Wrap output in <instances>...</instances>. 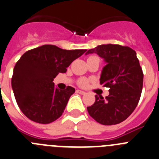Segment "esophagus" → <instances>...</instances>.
Instances as JSON below:
<instances>
[{"label":"esophagus","instance_id":"obj_1","mask_svg":"<svg viewBox=\"0 0 159 159\" xmlns=\"http://www.w3.org/2000/svg\"><path fill=\"white\" fill-rule=\"evenodd\" d=\"M77 93H79V94H81V95H84V94H86V93H85V92L82 91V90H79V89L77 90Z\"/></svg>","mask_w":159,"mask_h":159}]
</instances>
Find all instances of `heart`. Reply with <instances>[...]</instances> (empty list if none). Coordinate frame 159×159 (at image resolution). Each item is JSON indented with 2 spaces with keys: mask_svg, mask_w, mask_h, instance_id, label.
Wrapping results in <instances>:
<instances>
[{
  "mask_svg": "<svg viewBox=\"0 0 159 159\" xmlns=\"http://www.w3.org/2000/svg\"><path fill=\"white\" fill-rule=\"evenodd\" d=\"M89 58H98V57L96 56H89ZM89 82V80L87 79V78H80V79L78 80V84H79L80 86L84 87V86H86V85H88Z\"/></svg>",
  "mask_w": 159,
  "mask_h": 159,
  "instance_id": "b5f03b06",
  "label": "heart"
}]
</instances>
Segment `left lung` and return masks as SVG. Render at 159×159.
I'll use <instances>...</instances> for the list:
<instances>
[{"instance_id": "8db88e82", "label": "left lung", "mask_w": 159, "mask_h": 159, "mask_svg": "<svg viewBox=\"0 0 159 159\" xmlns=\"http://www.w3.org/2000/svg\"><path fill=\"white\" fill-rule=\"evenodd\" d=\"M96 53L107 65L100 76V84L110 88L109 96H95L96 101L87 110L90 116L105 125L125 121L137 106L142 89L143 74L136 52L128 46L101 44L88 50Z\"/></svg>"}]
</instances>
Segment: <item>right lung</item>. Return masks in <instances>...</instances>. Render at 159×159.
<instances>
[{
	"mask_svg": "<svg viewBox=\"0 0 159 159\" xmlns=\"http://www.w3.org/2000/svg\"><path fill=\"white\" fill-rule=\"evenodd\" d=\"M86 49L66 50L44 44L26 52L13 70L11 87L19 109L30 120L48 124L63 115L75 89L55 88L53 79Z\"/></svg>",
	"mask_w": 159,
	"mask_h": 159,
	"instance_id": "1",
	"label": "right lung"
}]
</instances>
